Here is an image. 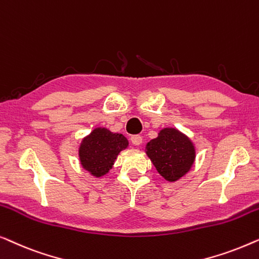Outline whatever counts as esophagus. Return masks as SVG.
<instances>
[{"mask_svg":"<svg viewBox=\"0 0 259 259\" xmlns=\"http://www.w3.org/2000/svg\"><path fill=\"white\" fill-rule=\"evenodd\" d=\"M142 142H143V138L140 135H134V136H131V143L134 145H141Z\"/></svg>","mask_w":259,"mask_h":259,"instance_id":"34e87169","label":"esophagus"}]
</instances>
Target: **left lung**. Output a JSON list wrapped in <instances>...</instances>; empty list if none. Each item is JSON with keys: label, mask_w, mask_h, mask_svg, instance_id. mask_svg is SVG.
Instances as JSON below:
<instances>
[{"label": "left lung", "mask_w": 259, "mask_h": 259, "mask_svg": "<svg viewBox=\"0 0 259 259\" xmlns=\"http://www.w3.org/2000/svg\"><path fill=\"white\" fill-rule=\"evenodd\" d=\"M145 152L158 174L169 182H176L190 171L196 149L190 138L175 128H164L148 142Z\"/></svg>", "instance_id": "obj_1"}]
</instances>
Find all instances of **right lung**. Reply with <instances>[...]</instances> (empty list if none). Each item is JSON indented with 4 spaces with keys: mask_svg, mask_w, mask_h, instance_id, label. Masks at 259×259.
Here are the masks:
<instances>
[{
    "mask_svg": "<svg viewBox=\"0 0 259 259\" xmlns=\"http://www.w3.org/2000/svg\"><path fill=\"white\" fill-rule=\"evenodd\" d=\"M128 145V140L122 134L111 133L107 128L98 126L83 138L79 144V162L90 175L102 177L112 169L118 154Z\"/></svg>",
    "mask_w": 259,
    "mask_h": 259,
    "instance_id": "right-lung-1",
    "label": "right lung"
}]
</instances>
